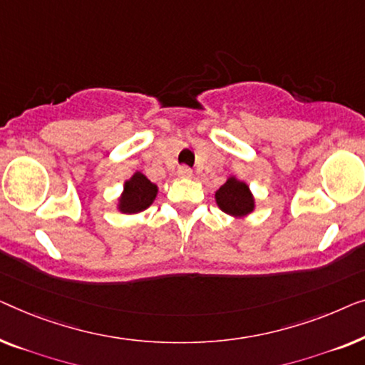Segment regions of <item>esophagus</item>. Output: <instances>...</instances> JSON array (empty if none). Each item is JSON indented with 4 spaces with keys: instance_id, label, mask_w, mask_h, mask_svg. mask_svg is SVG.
<instances>
[{
    "instance_id": "esophagus-1",
    "label": "esophagus",
    "mask_w": 365,
    "mask_h": 365,
    "mask_svg": "<svg viewBox=\"0 0 365 365\" xmlns=\"http://www.w3.org/2000/svg\"><path fill=\"white\" fill-rule=\"evenodd\" d=\"M178 177H182V178H187V177H192V168L190 167H187V165H182L180 168H178Z\"/></svg>"
}]
</instances>
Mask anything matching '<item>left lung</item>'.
<instances>
[{
	"mask_svg": "<svg viewBox=\"0 0 365 365\" xmlns=\"http://www.w3.org/2000/svg\"><path fill=\"white\" fill-rule=\"evenodd\" d=\"M215 197L218 207L232 217H245L255 208V200L251 197L248 185L233 177L228 178L223 187H220Z\"/></svg>",
	"mask_w": 365,
	"mask_h": 365,
	"instance_id": "1",
	"label": "left lung"
}]
</instances>
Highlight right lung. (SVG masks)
I'll use <instances>...</instances> for the list:
<instances>
[{
	"instance_id": "add662e5",
	"label": "right lung",
	"mask_w": 365,
	"mask_h": 365,
	"mask_svg": "<svg viewBox=\"0 0 365 365\" xmlns=\"http://www.w3.org/2000/svg\"><path fill=\"white\" fill-rule=\"evenodd\" d=\"M157 197V185H153L145 175L137 172L124 185L119 208L124 213H138L148 208Z\"/></svg>"
}]
</instances>
